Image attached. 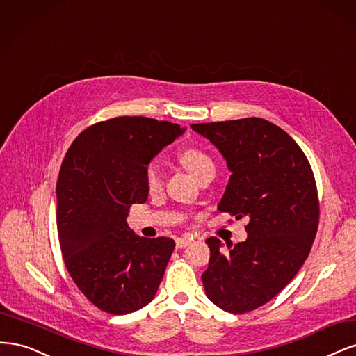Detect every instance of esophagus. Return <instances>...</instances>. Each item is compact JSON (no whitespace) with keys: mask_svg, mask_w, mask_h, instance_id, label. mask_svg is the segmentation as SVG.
Listing matches in <instances>:
<instances>
[{"mask_svg":"<svg viewBox=\"0 0 356 356\" xmlns=\"http://www.w3.org/2000/svg\"><path fill=\"white\" fill-rule=\"evenodd\" d=\"M193 241V238H186V236H183V238H177L176 239V247L177 248H183V247H188L191 243Z\"/></svg>","mask_w":356,"mask_h":356,"instance_id":"esophagus-1","label":"esophagus"}]
</instances>
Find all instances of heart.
Wrapping results in <instances>:
<instances>
[{
	"instance_id": "b5f03b06",
	"label": "heart",
	"mask_w": 356,
	"mask_h": 356,
	"mask_svg": "<svg viewBox=\"0 0 356 356\" xmlns=\"http://www.w3.org/2000/svg\"><path fill=\"white\" fill-rule=\"evenodd\" d=\"M180 163L185 165L195 177H200L204 175L205 171L214 168L213 158L202 151L201 147L189 146L185 147L180 152ZM145 185L149 192H156L163 185V176H161V168H159L158 163L152 161L149 163L145 168Z\"/></svg>"
}]
</instances>
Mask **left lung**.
<instances>
[{"instance_id":"left-lung-1","label":"left lung","mask_w":356,"mask_h":356,"mask_svg":"<svg viewBox=\"0 0 356 356\" xmlns=\"http://www.w3.org/2000/svg\"><path fill=\"white\" fill-rule=\"evenodd\" d=\"M219 149L232 176L219 210L247 216L248 238L220 250L210 236L202 284L209 299L231 314L272 300L307 259L319 223L316 181L306 155L278 125L261 118L192 124Z\"/></svg>"}]
</instances>
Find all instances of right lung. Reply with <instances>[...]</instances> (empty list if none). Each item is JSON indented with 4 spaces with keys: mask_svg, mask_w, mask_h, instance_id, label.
I'll return each mask as SVG.
<instances>
[{
    "mask_svg": "<svg viewBox=\"0 0 356 356\" xmlns=\"http://www.w3.org/2000/svg\"><path fill=\"white\" fill-rule=\"evenodd\" d=\"M183 131L168 121L117 117L90 125L65 155L56 185L62 256L79 291L103 312L137 311L163 281L175 241L136 236L127 216L147 198L145 168Z\"/></svg>",
    "mask_w": 356,
    "mask_h": 356,
    "instance_id": "obj_1",
    "label": "right lung"
}]
</instances>
